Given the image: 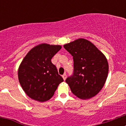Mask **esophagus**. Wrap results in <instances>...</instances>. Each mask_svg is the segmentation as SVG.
<instances>
[{
	"mask_svg": "<svg viewBox=\"0 0 126 126\" xmlns=\"http://www.w3.org/2000/svg\"><path fill=\"white\" fill-rule=\"evenodd\" d=\"M66 77H67L66 74H64L63 75H62V78H63V79H64V81H65V79H66Z\"/></svg>",
	"mask_w": 126,
	"mask_h": 126,
	"instance_id": "34e87169",
	"label": "esophagus"
}]
</instances>
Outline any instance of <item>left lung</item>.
Returning <instances> with one entry per match:
<instances>
[{
    "label": "left lung",
    "mask_w": 126,
    "mask_h": 126,
    "mask_svg": "<svg viewBox=\"0 0 126 126\" xmlns=\"http://www.w3.org/2000/svg\"><path fill=\"white\" fill-rule=\"evenodd\" d=\"M73 57L74 73L65 80L71 92L79 98L94 96L103 87L109 73L106 57L95 45L79 38L64 45Z\"/></svg>",
    "instance_id": "obj_1"
}]
</instances>
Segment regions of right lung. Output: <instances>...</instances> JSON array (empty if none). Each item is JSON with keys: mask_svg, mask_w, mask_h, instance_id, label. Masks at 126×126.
<instances>
[{"mask_svg": "<svg viewBox=\"0 0 126 126\" xmlns=\"http://www.w3.org/2000/svg\"><path fill=\"white\" fill-rule=\"evenodd\" d=\"M61 45L42 43L30 50L18 69L19 83L25 93L33 100L46 102L53 96L64 81L51 59L61 49Z\"/></svg>", "mask_w": 126, "mask_h": 126, "instance_id": "right-lung-1", "label": "right lung"}]
</instances>
